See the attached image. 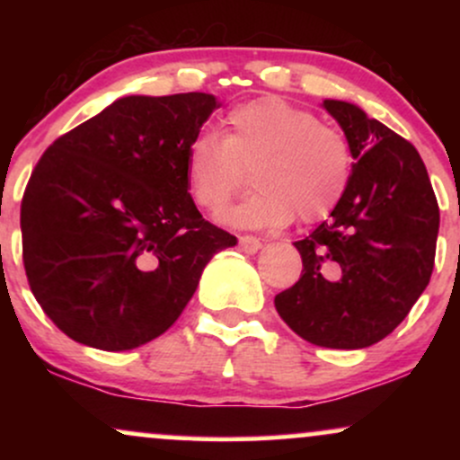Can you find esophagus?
Masks as SVG:
<instances>
[{
  "label": "esophagus",
  "instance_id": "esophagus-1",
  "mask_svg": "<svg viewBox=\"0 0 460 460\" xmlns=\"http://www.w3.org/2000/svg\"><path fill=\"white\" fill-rule=\"evenodd\" d=\"M240 246H242V251L244 252H257L261 248V240L260 237H255V235H242L240 237Z\"/></svg>",
  "mask_w": 460,
  "mask_h": 460
}]
</instances>
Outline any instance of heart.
<instances>
[{"instance_id": "obj_1", "label": "heart", "mask_w": 460, "mask_h": 460, "mask_svg": "<svg viewBox=\"0 0 460 460\" xmlns=\"http://www.w3.org/2000/svg\"><path fill=\"white\" fill-rule=\"evenodd\" d=\"M252 168L255 194L225 220L242 229H274L300 216L324 218L344 197L352 151L340 129L279 97L235 105L225 116V136L203 131L188 145L186 181L194 203L209 214L229 205Z\"/></svg>"}]
</instances>
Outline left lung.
Here are the masks:
<instances>
[{
  "instance_id": "8db88e82",
  "label": "left lung",
  "mask_w": 460,
  "mask_h": 460,
  "mask_svg": "<svg viewBox=\"0 0 460 460\" xmlns=\"http://www.w3.org/2000/svg\"><path fill=\"white\" fill-rule=\"evenodd\" d=\"M322 108L344 129L352 175L331 218L294 242L303 274L274 307L309 344L357 350L387 337L429 285L439 205L409 140L355 103Z\"/></svg>"
}]
</instances>
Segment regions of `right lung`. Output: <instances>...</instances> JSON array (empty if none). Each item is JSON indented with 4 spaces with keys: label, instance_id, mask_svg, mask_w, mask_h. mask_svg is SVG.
Returning a JSON list of instances; mask_svg holds the SVG:
<instances>
[{
    "label": "right lung",
    "instance_id": "right-lung-1",
    "mask_svg": "<svg viewBox=\"0 0 460 460\" xmlns=\"http://www.w3.org/2000/svg\"><path fill=\"white\" fill-rule=\"evenodd\" d=\"M218 99L129 94L60 136L21 200L34 298L71 340L131 350L171 329L203 268L235 246L188 192L186 151Z\"/></svg>",
    "mask_w": 460,
    "mask_h": 460
}]
</instances>
